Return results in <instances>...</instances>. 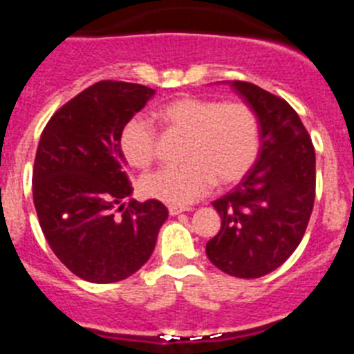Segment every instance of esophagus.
Masks as SVG:
<instances>
[{"label":"esophagus","instance_id":"esophagus-1","mask_svg":"<svg viewBox=\"0 0 354 354\" xmlns=\"http://www.w3.org/2000/svg\"><path fill=\"white\" fill-rule=\"evenodd\" d=\"M184 211H189V209L179 207V205H170V207H168V212H170V216H177V214H180V212H184Z\"/></svg>","mask_w":354,"mask_h":354}]
</instances>
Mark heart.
<instances>
[{
  "label": "heart",
  "mask_w": 354,
  "mask_h": 354,
  "mask_svg": "<svg viewBox=\"0 0 354 354\" xmlns=\"http://www.w3.org/2000/svg\"><path fill=\"white\" fill-rule=\"evenodd\" d=\"M158 118L170 133L186 136L180 167L161 168L142 180L149 198L189 205L212 186H228L248 174L261 150V122L243 101L184 95L161 106ZM158 134L145 118H131L120 133V150L131 167L145 170L156 158Z\"/></svg>",
  "instance_id": "obj_1"
}]
</instances>
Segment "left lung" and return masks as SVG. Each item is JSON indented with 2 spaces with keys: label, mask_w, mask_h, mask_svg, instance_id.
Listing matches in <instances>:
<instances>
[{
  "label": "left lung",
  "mask_w": 354,
  "mask_h": 354,
  "mask_svg": "<svg viewBox=\"0 0 354 354\" xmlns=\"http://www.w3.org/2000/svg\"><path fill=\"white\" fill-rule=\"evenodd\" d=\"M261 122L257 161L232 192L212 202L221 228L209 261L237 278H259L298 248L315 198V150L298 113L282 97L246 81H227Z\"/></svg>",
  "instance_id": "8db88e82"
}]
</instances>
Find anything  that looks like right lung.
Here are the masks:
<instances>
[{
	"label": "right lung",
	"mask_w": 354,
	"mask_h": 354,
	"mask_svg": "<svg viewBox=\"0 0 354 354\" xmlns=\"http://www.w3.org/2000/svg\"><path fill=\"white\" fill-rule=\"evenodd\" d=\"M152 95L143 84L99 81L62 106L40 136L33 165L40 228L62 264L86 282L136 273L168 218L159 200L120 205L133 193L120 133Z\"/></svg>",
	"instance_id": "right-lung-1"
}]
</instances>
